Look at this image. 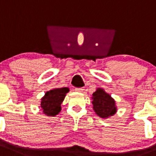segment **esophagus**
Instances as JSON below:
<instances>
[{"instance_id":"34e87169","label":"esophagus","mask_w":156,"mask_h":156,"mask_svg":"<svg viewBox=\"0 0 156 156\" xmlns=\"http://www.w3.org/2000/svg\"><path fill=\"white\" fill-rule=\"evenodd\" d=\"M84 91V88H75V91H78V92H82Z\"/></svg>"}]
</instances>
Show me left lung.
Wrapping results in <instances>:
<instances>
[{"label":"left lung","instance_id":"1","mask_svg":"<svg viewBox=\"0 0 156 156\" xmlns=\"http://www.w3.org/2000/svg\"><path fill=\"white\" fill-rule=\"evenodd\" d=\"M92 105L94 112L102 119L114 115L117 112L115 101L102 88H97L92 94Z\"/></svg>","mask_w":156,"mask_h":156}]
</instances>
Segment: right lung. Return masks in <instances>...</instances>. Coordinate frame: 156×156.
Here are the masks:
<instances>
[{
  "label": "right lung",
  "mask_w": 156,
  "mask_h": 156,
  "mask_svg": "<svg viewBox=\"0 0 156 156\" xmlns=\"http://www.w3.org/2000/svg\"><path fill=\"white\" fill-rule=\"evenodd\" d=\"M68 91V88H54L45 93L41 101V107L44 114L48 116H55L60 112L62 110L61 105Z\"/></svg>",
  "instance_id": "right-lung-1"
}]
</instances>
